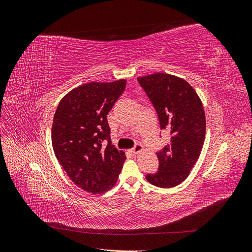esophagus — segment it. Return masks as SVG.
Listing matches in <instances>:
<instances>
[{"label":"esophagus","instance_id":"obj_1","mask_svg":"<svg viewBox=\"0 0 252 252\" xmlns=\"http://www.w3.org/2000/svg\"><path fill=\"white\" fill-rule=\"evenodd\" d=\"M144 150V147H143V145H141V144H136L135 146L132 148V149H130V152L132 155H138L139 152H141V151H143Z\"/></svg>","mask_w":252,"mask_h":252}]
</instances>
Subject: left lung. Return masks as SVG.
<instances>
[{
	"label": "left lung",
	"instance_id": "8db88e82",
	"mask_svg": "<svg viewBox=\"0 0 252 252\" xmlns=\"http://www.w3.org/2000/svg\"><path fill=\"white\" fill-rule=\"evenodd\" d=\"M158 112L161 129L170 132V143L157 154L158 170L147 174L150 184L171 188L184 182L199 159L206 133L203 103L188 82L158 72L138 78Z\"/></svg>",
	"mask_w": 252,
	"mask_h": 252
}]
</instances>
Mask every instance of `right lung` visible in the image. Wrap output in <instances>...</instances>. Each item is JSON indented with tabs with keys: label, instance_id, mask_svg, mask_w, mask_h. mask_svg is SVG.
Segmentation results:
<instances>
[{
	"label": "right lung",
	"instance_id": "right-lung-1",
	"mask_svg": "<svg viewBox=\"0 0 252 252\" xmlns=\"http://www.w3.org/2000/svg\"><path fill=\"white\" fill-rule=\"evenodd\" d=\"M126 87V80L91 82L69 91L58 105L51 128L53 151L75 185L103 193L119 179L126 159L111 144L107 114ZM108 144L103 146V141Z\"/></svg>",
	"mask_w": 252,
	"mask_h": 252
}]
</instances>
